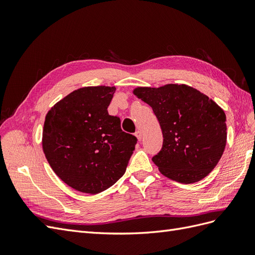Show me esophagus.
I'll list each match as a JSON object with an SVG mask.
<instances>
[{"label": "esophagus", "mask_w": 255, "mask_h": 255, "mask_svg": "<svg viewBox=\"0 0 255 255\" xmlns=\"http://www.w3.org/2000/svg\"><path fill=\"white\" fill-rule=\"evenodd\" d=\"M135 135H136V137L138 138V140H141V138H142V132L141 130H137V132L135 133Z\"/></svg>", "instance_id": "esophagus-1"}]
</instances>
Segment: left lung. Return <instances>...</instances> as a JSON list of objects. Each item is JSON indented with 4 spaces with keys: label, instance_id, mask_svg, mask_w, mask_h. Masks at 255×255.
Listing matches in <instances>:
<instances>
[{
    "label": "left lung",
    "instance_id": "1",
    "mask_svg": "<svg viewBox=\"0 0 255 255\" xmlns=\"http://www.w3.org/2000/svg\"><path fill=\"white\" fill-rule=\"evenodd\" d=\"M133 92L152 107L163 132L161 150L152 157L161 174L184 184L210 174L227 143V118L221 107L184 84L138 87Z\"/></svg>",
    "mask_w": 255,
    "mask_h": 255
}]
</instances>
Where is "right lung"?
<instances>
[{"label": "right lung", "mask_w": 255, "mask_h": 255, "mask_svg": "<svg viewBox=\"0 0 255 255\" xmlns=\"http://www.w3.org/2000/svg\"><path fill=\"white\" fill-rule=\"evenodd\" d=\"M115 87L74 90L45 116L42 149L53 171L75 190L99 194L125 174L137 138L107 112Z\"/></svg>", "instance_id": "add662e5"}]
</instances>
